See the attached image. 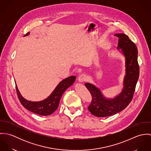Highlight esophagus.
<instances>
[{
    "instance_id": "obj_1",
    "label": "esophagus",
    "mask_w": 151,
    "mask_h": 151,
    "mask_svg": "<svg viewBox=\"0 0 151 151\" xmlns=\"http://www.w3.org/2000/svg\"><path fill=\"white\" fill-rule=\"evenodd\" d=\"M78 80L80 83H83L86 80V76L85 74H81L79 76Z\"/></svg>"
}]
</instances>
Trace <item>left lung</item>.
<instances>
[{
    "label": "left lung",
    "instance_id": "obj_1",
    "mask_svg": "<svg viewBox=\"0 0 151 151\" xmlns=\"http://www.w3.org/2000/svg\"><path fill=\"white\" fill-rule=\"evenodd\" d=\"M119 38L117 47L125 58L126 74L122 92L113 98L104 96L101 89L95 86L86 83L85 86L92 95L89 111L95 116L103 117L115 114L126 108L131 102L139 77L138 50L136 45L124 34H116Z\"/></svg>",
    "mask_w": 151,
    "mask_h": 151
}]
</instances>
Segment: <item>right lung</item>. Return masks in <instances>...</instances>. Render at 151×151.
<instances>
[{"label":"right lung","instance_id":"1","mask_svg":"<svg viewBox=\"0 0 151 151\" xmlns=\"http://www.w3.org/2000/svg\"><path fill=\"white\" fill-rule=\"evenodd\" d=\"M29 32L25 36L28 35ZM76 76H70L62 80L56 87L52 93L45 99L39 102L29 101L23 98L16 86L17 93L22 105L27 110L41 116L52 114L59 106L61 97L65 91L71 86L76 80Z\"/></svg>","mask_w":151,"mask_h":151}]
</instances>
